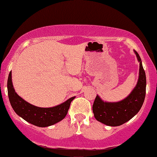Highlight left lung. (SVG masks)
I'll list each match as a JSON object with an SVG mask.
<instances>
[{
	"label": "left lung",
	"mask_w": 157,
	"mask_h": 157,
	"mask_svg": "<svg viewBox=\"0 0 157 157\" xmlns=\"http://www.w3.org/2000/svg\"><path fill=\"white\" fill-rule=\"evenodd\" d=\"M139 62V75L137 84L125 99L119 102H105L97 95L93 112L97 121L110 126H117L132 119L141 109L146 94V75L141 58L134 50Z\"/></svg>",
	"instance_id": "8db88e82"
}]
</instances>
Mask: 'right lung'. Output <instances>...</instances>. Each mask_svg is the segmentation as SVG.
Here are the masks:
<instances>
[{
    "mask_svg": "<svg viewBox=\"0 0 157 157\" xmlns=\"http://www.w3.org/2000/svg\"><path fill=\"white\" fill-rule=\"evenodd\" d=\"M7 90L10 102L14 112L27 122L39 127H46L62 121L68 112L71 102L75 98L72 97L60 105L50 108L32 105L16 92L12 82V72H10L8 77Z\"/></svg>",
    "mask_w": 157,
    "mask_h": 157,
    "instance_id": "obj_1",
    "label": "right lung"
}]
</instances>
